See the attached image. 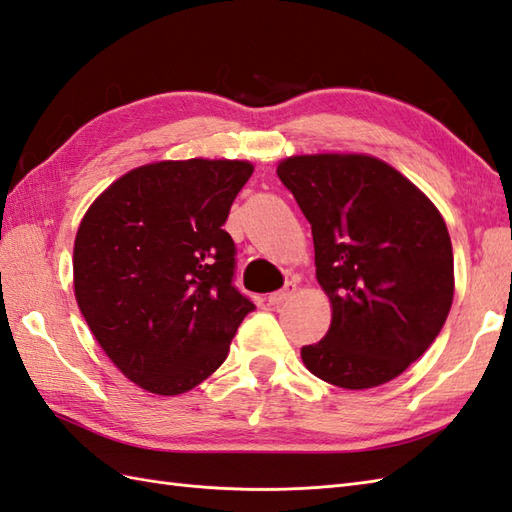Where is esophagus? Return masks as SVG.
<instances>
[{
  "mask_svg": "<svg viewBox=\"0 0 512 512\" xmlns=\"http://www.w3.org/2000/svg\"><path fill=\"white\" fill-rule=\"evenodd\" d=\"M294 292H296V283H292V281L285 283V288L268 294V303L270 305H281V303H285L288 299H292Z\"/></svg>",
  "mask_w": 512,
  "mask_h": 512,
  "instance_id": "34e87169",
  "label": "esophagus"
}]
</instances>
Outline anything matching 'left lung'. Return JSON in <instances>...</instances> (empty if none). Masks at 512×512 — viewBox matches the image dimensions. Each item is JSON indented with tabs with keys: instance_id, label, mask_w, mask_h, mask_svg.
<instances>
[{
	"instance_id": "8db88e82",
	"label": "left lung",
	"mask_w": 512,
	"mask_h": 512,
	"mask_svg": "<svg viewBox=\"0 0 512 512\" xmlns=\"http://www.w3.org/2000/svg\"><path fill=\"white\" fill-rule=\"evenodd\" d=\"M277 174L312 224L316 279L331 303L327 336L301 349L307 371L347 390L399 377L430 349L454 301L441 211L371 154H294Z\"/></svg>"
}]
</instances>
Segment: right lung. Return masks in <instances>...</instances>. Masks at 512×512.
I'll list each match as a JSON object with an SVG mask.
<instances>
[{"instance_id": "right-lung-1", "label": "right lung", "mask_w": 512, "mask_h": 512, "mask_svg": "<svg viewBox=\"0 0 512 512\" xmlns=\"http://www.w3.org/2000/svg\"><path fill=\"white\" fill-rule=\"evenodd\" d=\"M251 161L139 165L91 202L74 242V294L91 334L152 395L192 390L227 360L255 305L233 288L222 229Z\"/></svg>"}]
</instances>
